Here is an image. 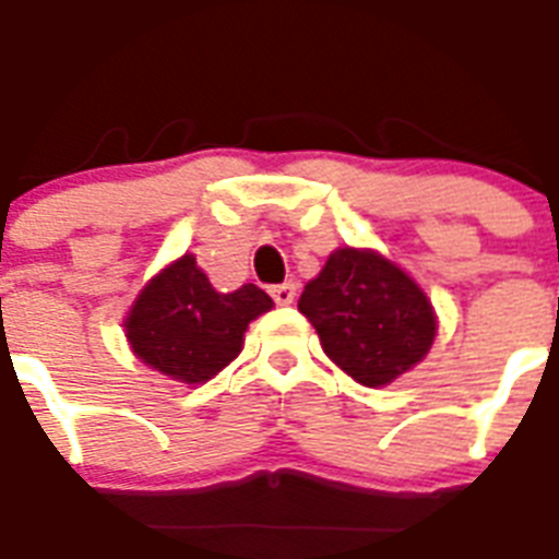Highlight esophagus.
Returning <instances> with one entry per match:
<instances>
[{
	"mask_svg": "<svg viewBox=\"0 0 559 559\" xmlns=\"http://www.w3.org/2000/svg\"><path fill=\"white\" fill-rule=\"evenodd\" d=\"M271 297H274L276 306H292L294 297H297V285L294 283L274 285V288H271Z\"/></svg>",
	"mask_w": 559,
	"mask_h": 559,
	"instance_id": "34e87169",
	"label": "esophagus"
}]
</instances>
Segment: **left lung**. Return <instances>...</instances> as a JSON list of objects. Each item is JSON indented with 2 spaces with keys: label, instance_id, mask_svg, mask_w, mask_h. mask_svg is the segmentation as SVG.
I'll use <instances>...</instances> for the list:
<instances>
[{
  "label": "left lung",
  "instance_id": "8db88e82",
  "mask_svg": "<svg viewBox=\"0 0 559 559\" xmlns=\"http://www.w3.org/2000/svg\"><path fill=\"white\" fill-rule=\"evenodd\" d=\"M297 306L318 329L323 353L367 388L423 361L437 332L426 294L373 250H335Z\"/></svg>",
  "mask_w": 559,
  "mask_h": 559
}]
</instances>
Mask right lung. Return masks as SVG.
<instances>
[{
	"instance_id": "1",
	"label": "right lung",
	"mask_w": 559,
	"mask_h": 559,
	"mask_svg": "<svg viewBox=\"0 0 559 559\" xmlns=\"http://www.w3.org/2000/svg\"><path fill=\"white\" fill-rule=\"evenodd\" d=\"M271 306L257 285L215 292L186 253L142 288L124 329L145 365L177 382L201 384L239 356L248 323Z\"/></svg>"
}]
</instances>
